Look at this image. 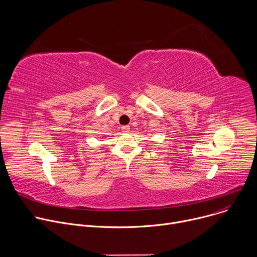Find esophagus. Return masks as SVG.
Returning <instances> with one entry per match:
<instances>
[{
  "instance_id": "esophagus-1",
  "label": "esophagus",
  "mask_w": 257,
  "mask_h": 257,
  "mask_svg": "<svg viewBox=\"0 0 257 257\" xmlns=\"http://www.w3.org/2000/svg\"><path fill=\"white\" fill-rule=\"evenodd\" d=\"M129 131H130V127H129L128 125H126V126H122V132L127 133V132H129Z\"/></svg>"
}]
</instances>
